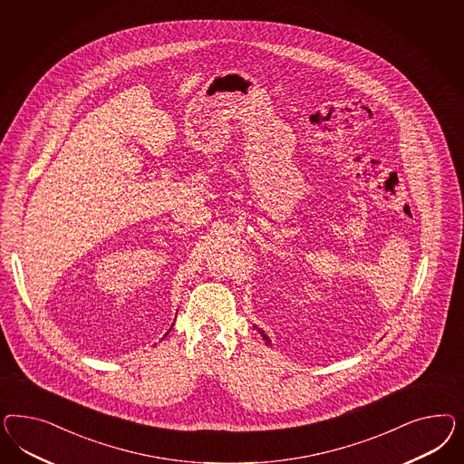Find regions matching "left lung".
Wrapping results in <instances>:
<instances>
[{
	"instance_id": "1",
	"label": "left lung",
	"mask_w": 464,
	"mask_h": 464,
	"mask_svg": "<svg viewBox=\"0 0 464 464\" xmlns=\"http://www.w3.org/2000/svg\"><path fill=\"white\" fill-rule=\"evenodd\" d=\"M258 332H260V335H262V337H264V340H266V342H267V343H270V340H268L267 335H266V334H264V332H262V330H258Z\"/></svg>"
}]
</instances>
